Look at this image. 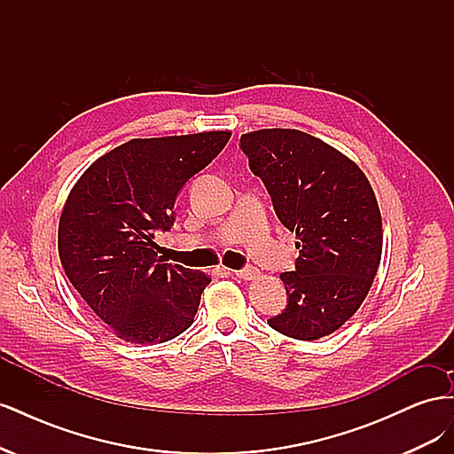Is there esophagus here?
Masks as SVG:
<instances>
[{"instance_id":"34e87169","label":"esophagus","mask_w":454,"mask_h":454,"mask_svg":"<svg viewBox=\"0 0 454 454\" xmlns=\"http://www.w3.org/2000/svg\"><path fill=\"white\" fill-rule=\"evenodd\" d=\"M235 277L240 280H255L259 277V270L255 267H246L242 270H235Z\"/></svg>"}]
</instances>
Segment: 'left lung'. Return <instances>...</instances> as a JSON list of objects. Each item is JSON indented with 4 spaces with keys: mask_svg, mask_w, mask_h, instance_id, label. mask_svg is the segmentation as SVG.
Returning <instances> with one entry per match:
<instances>
[{
    "mask_svg": "<svg viewBox=\"0 0 454 454\" xmlns=\"http://www.w3.org/2000/svg\"><path fill=\"white\" fill-rule=\"evenodd\" d=\"M240 149L297 239L295 270L280 274L287 305L269 325L299 340L337 332L364 303L380 263L382 219L373 187L358 164L307 132H248Z\"/></svg>",
    "mask_w": 454,
    "mask_h": 454,
    "instance_id": "left-lung-1",
    "label": "left lung"
}]
</instances>
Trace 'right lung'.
Masks as SVG:
<instances>
[{"instance_id": "obj_1", "label": "right lung", "mask_w": 454, "mask_h": 454, "mask_svg": "<svg viewBox=\"0 0 454 454\" xmlns=\"http://www.w3.org/2000/svg\"><path fill=\"white\" fill-rule=\"evenodd\" d=\"M231 138L212 130L136 138L94 160L67 195L59 223L66 277L127 342H167L193 324L204 272L167 263L155 242L174 225L182 187Z\"/></svg>"}]
</instances>
